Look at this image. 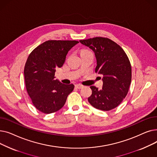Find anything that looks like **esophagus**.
<instances>
[{
  "instance_id": "obj_1",
  "label": "esophagus",
  "mask_w": 157,
  "mask_h": 157,
  "mask_svg": "<svg viewBox=\"0 0 157 157\" xmlns=\"http://www.w3.org/2000/svg\"><path fill=\"white\" fill-rule=\"evenodd\" d=\"M75 87L76 88H78V89H81V88H82L83 87V86L82 85H80V84H78V85H75Z\"/></svg>"
}]
</instances>
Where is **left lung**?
Wrapping results in <instances>:
<instances>
[{
  "mask_svg": "<svg viewBox=\"0 0 157 157\" xmlns=\"http://www.w3.org/2000/svg\"><path fill=\"white\" fill-rule=\"evenodd\" d=\"M79 41L94 52L95 72L102 76V89L90 86L92 94L88 102L102 111L114 109L127 95L131 83L132 68L127 54L120 45L107 37H96Z\"/></svg>",
  "mask_w": 157,
  "mask_h": 157,
  "instance_id": "8db88e82",
  "label": "left lung"
}]
</instances>
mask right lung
<instances>
[{
	"mask_svg": "<svg viewBox=\"0 0 157 157\" xmlns=\"http://www.w3.org/2000/svg\"><path fill=\"white\" fill-rule=\"evenodd\" d=\"M78 40H49L29 55L24 67L27 92L35 108L45 114L60 110L72 92V84L55 79L56 68L63 65L66 55Z\"/></svg>",
	"mask_w": 157,
	"mask_h": 157,
	"instance_id": "add662e5",
	"label": "right lung"
}]
</instances>
